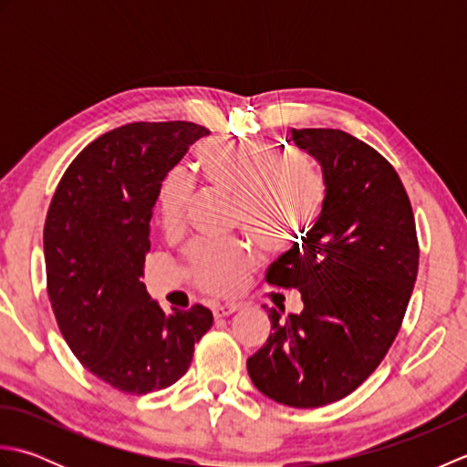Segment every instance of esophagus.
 <instances>
[{"instance_id":"34e87169","label":"esophagus","mask_w":467,"mask_h":467,"mask_svg":"<svg viewBox=\"0 0 467 467\" xmlns=\"http://www.w3.org/2000/svg\"><path fill=\"white\" fill-rule=\"evenodd\" d=\"M236 311H241V305H239V303H224V305H216L214 309H213V313H214L216 319H221V317L233 315V313H236Z\"/></svg>"}]
</instances>
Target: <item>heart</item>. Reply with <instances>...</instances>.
<instances>
[{
	"label": "heart",
	"mask_w": 467,
	"mask_h": 467,
	"mask_svg": "<svg viewBox=\"0 0 467 467\" xmlns=\"http://www.w3.org/2000/svg\"><path fill=\"white\" fill-rule=\"evenodd\" d=\"M198 166L208 182L234 198L246 231L269 246L309 224L325 196L323 178L311 162L281 158L263 142H206L198 148ZM188 198L191 188L184 178L176 172L168 176L158 201L168 233L182 226ZM253 265L254 254L243 243H202L191 251L194 276L214 293L239 289Z\"/></svg>",
	"instance_id": "obj_1"
}]
</instances>
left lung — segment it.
I'll return each instance as SVG.
<instances>
[{
    "instance_id": "1",
    "label": "left lung",
    "mask_w": 467,
    "mask_h": 467,
    "mask_svg": "<svg viewBox=\"0 0 467 467\" xmlns=\"http://www.w3.org/2000/svg\"><path fill=\"white\" fill-rule=\"evenodd\" d=\"M321 166L325 198L309 236L266 273L301 291L303 311L246 359L256 389L289 408H321L355 391L381 363L408 309L420 249L395 168L359 138L333 128L291 130Z\"/></svg>"
}]
</instances>
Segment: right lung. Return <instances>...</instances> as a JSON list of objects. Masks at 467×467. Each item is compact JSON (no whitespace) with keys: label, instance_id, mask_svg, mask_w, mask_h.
<instances>
[{"label":"right lung","instance_id":"1","mask_svg":"<svg viewBox=\"0 0 467 467\" xmlns=\"http://www.w3.org/2000/svg\"><path fill=\"white\" fill-rule=\"evenodd\" d=\"M208 130L134 122L96 138L67 166L44 226L47 295L69 349L98 379L144 395L176 383L211 329L202 305L161 309L140 276L168 172Z\"/></svg>","mask_w":467,"mask_h":467}]
</instances>
